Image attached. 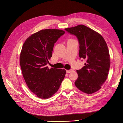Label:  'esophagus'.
<instances>
[{"label": "esophagus", "instance_id": "34e87169", "mask_svg": "<svg viewBox=\"0 0 123 123\" xmlns=\"http://www.w3.org/2000/svg\"><path fill=\"white\" fill-rule=\"evenodd\" d=\"M72 71H73L72 70H67L66 71V72L67 73H70L72 72Z\"/></svg>", "mask_w": 123, "mask_h": 123}]
</instances>
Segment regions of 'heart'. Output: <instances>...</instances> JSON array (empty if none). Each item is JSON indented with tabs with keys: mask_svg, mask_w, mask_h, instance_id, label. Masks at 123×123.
Listing matches in <instances>:
<instances>
[{
	"mask_svg": "<svg viewBox=\"0 0 123 123\" xmlns=\"http://www.w3.org/2000/svg\"><path fill=\"white\" fill-rule=\"evenodd\" d=\"M69 40H73V39H69Z\"/></svg>",
	"mask_w": 123,
	"mask_h": 123,
	"instance_id": "1",
	"label": "heart"
}]
</instances>
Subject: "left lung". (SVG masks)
Returning <instances> with one entry per match:
<instances>
[{"label":"left lung","instance_id":"8db88e82","mask_svg":"<svg viewBox=\"0 0 123 123\" xmlns=\"http://www.w3.org/2000/svg\"><path fill=\"white\" fill-rule=\"evenodd\" d=\"M65 31L77 38L79 43V57L86 62L77 70L76 87L81 91L92 94L100 90L106 81L111 61L107 44L98 33L84 25L67 28Z\"/></svg>","mask_w":123,"mask_h":123}]
</instances>
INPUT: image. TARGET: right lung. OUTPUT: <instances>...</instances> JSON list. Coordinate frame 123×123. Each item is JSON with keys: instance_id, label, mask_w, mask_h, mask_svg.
I'll return each mask as SVG.
<instances>
[{"instance_id": "obj_1", "label": "right lung", "mask_w": 123, "mask_h": 123, "mask_svg": "<svg viewBox=\"0 0 123 123\" xmlns=\"http://www.w3.org/2000/svg\"><path fill=\"white\" fill-rule=\"evenodd\" d=\"M64 33L57 29L41 30L30 36L22 46L20 63L23 77L30 90L40 98L55 94L65 77V70L46 66L54 43Z\"/></svg>"}]
</instances>
